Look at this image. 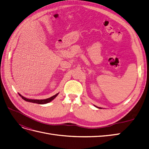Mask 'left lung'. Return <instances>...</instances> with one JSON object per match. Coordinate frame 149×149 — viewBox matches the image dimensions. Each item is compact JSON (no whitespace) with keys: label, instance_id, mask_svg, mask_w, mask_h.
<instances>
[{"label":"left lung","instance_id":"obj_1","mask_svg":"<svg viewBox=\"0 0 149 149\" xmlns=\"http://www.w3.org/2000/svg\"><path fill=\"white\" fill-rule=\"evenodd\" d=\"M96 107H97V108H99V109H101V107H97V106H96Z\"/></svg>","mask_w":149,"mask_h":149}]
</instances>
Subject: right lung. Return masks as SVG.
I'll return each instance as SVG.
<instances>
[{
  "label": "right lung",
  "instance_id": "right-lung-1",
  "mask_svg": "<svg viewBox=\"0 0 149 149\" xmlns=\"http://www.w3.org/2000/svg\"><path fill=\"white\" fill-rule=\"evenodd\" d=\"M19 94L20 95V96L24 100L27 101V102H33V103H37V104H47L49 102H51L52 100H53L54 99H55L57 96L58 93L56 94L55 95H54L50 97L45 99V100H31V99H28V98H26L25 97H24L23 96H22L20 93H19Z\"/></svg>",
  "mask_w": 149,
  "mask_h": 149
}]
</instances>
